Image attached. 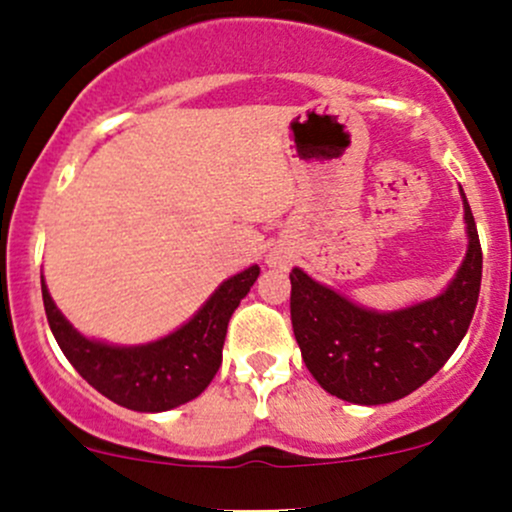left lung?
I'll return each mask as SVG.
<instances>
[{
  "label": "left lung",
  "mask_w": 512,
  "mask_h": 512,
  "mask_svg": "<svg viewBox=\"0 0 512 512\" xmlns=\"http://www.w3.org/2000/svg\"><path fill=\"white\" fill-rule=\"evenodd\" d=\"M464 220L469 250L449 287L400 311L363 309L294 267V336L306 368L326 392L355 405H385L444 368L469 331L481 292L483 252L466 196Z\"/></svg>",
  "instance_id": "left-lung-1"
}]
</instances>
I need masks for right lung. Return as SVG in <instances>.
I'll return each mask as SVG.
<instances>
[{
    "label": "right lung",
    "mask_w": 512,
    "mask_h": 512,
    "mask_svg": "<svg viewBox=\"0 0 512 512\" xmlns=\"http://www.w3.org/2000/svg\"><path fill=\"white\" fill-rule=\"evenodd\" d=\"M260 267L225 279L188 324L144 346L90 341L68 324L41 282L46 319L63 355L100 395L134 412H166L201 395L223 363L228 321Z\"/></svg>",
    "instance_id": "obj_1"
}]
</instances>
